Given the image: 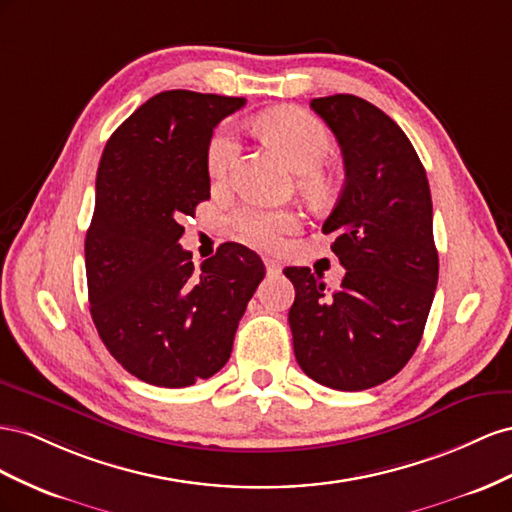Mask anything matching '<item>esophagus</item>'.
I'll return each instance as SVG.
<instances>
[{
  "label": "esophagus",
  "instance_id": "esophagus-1",
  "mask_svg": "<svg viewBox=\"0 0 512 512\" xmlns=\"http://www.w3.org/2000/svg\"><path fill=\"white\" fill-rule=\"evenodd\" d=\"M264 264L268 274H279L281 272V261L274 259V257H264Z\"/></svg>",
  "mask_w": 512,
  "mask_h": 512
}]
</instances>
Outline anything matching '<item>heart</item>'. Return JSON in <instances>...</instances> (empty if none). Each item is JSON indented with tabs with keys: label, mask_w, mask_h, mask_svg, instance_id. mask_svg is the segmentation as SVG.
Wrapping results in <instances>:
<instances>
[{
	"label": "heart",
	"mask_w": 512,
	"mask_h": 512,
	"mask_svg": "<svg viewBox=\"0 0 512 512\" xmlns=\"http://www.w3.org/2000/svg\"><path fill=\"white\" fill-rule=\"evenodd\" d=\"M264 135L279 145L298 171H315L330 154V133L315 113L300 107H281L259 120ZM240 150L236 128L223 124L214 130L206 150V167L212 182H225ZM311 184H317L313 178ZM231 227L246 242L261 248H279L289 233L298 229V218L291 212L261 210L244 206L231 214Z\"/></svg>",
	"instance_id": "heart-1"
}]
</instances>
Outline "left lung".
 <instances>
[{
    "instance_id": "obj_1",
    "label": "left lung",
    "mask_w": 512,
    "mask_h": 512,
    "mask_svg": "<svg viewBox=\"0 0 512 512\" xmlns=\"http://www.w3.org/2000/svg\"><path fill=\"white\" fill-rule=\"evenodd\" d=\"M337 137L345 186L321 231L345 268L326 294L324 274L285 268L300 369L334 390H367L397 375L425 332L437 287L433 203L425 167L397 122L352 94L313 98Z\"/></svg>"
}]
</instances>
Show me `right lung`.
Listing matches in <instances>:
<instances>
[{
  "instance_id": "1",
  "label": "right lung",
  "mask_w": 512,
  "mask_h": 512,
  "mask_svg": "<svg viewBox=\"0 0 512 512\" xmlns=\"http://www.w3.org/2000/svg\"><path fill=\"white\" fill-rule=\"evenodd\" d=\"M244 102L160 92L102 152L85 236L90 313L109 354L145 384L184 388L221 371L266 276L264 261L242 244H221L201 268L180 246V221L210 199L208 141Z\"/></svg>"
}]
</instances>
